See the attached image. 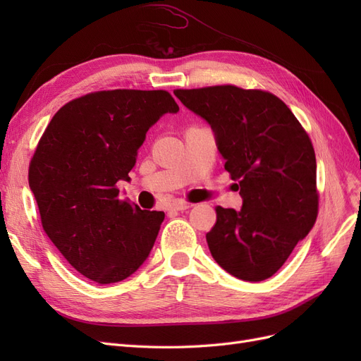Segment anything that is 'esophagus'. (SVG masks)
<instances>
[{
	"label": "esophagus",
	"mask_w": 361,
	"mask_h": 361,
	"mask_svg": "<svg viewBox=\"0 0 361 361\" xmlns=\"http://www.w3.org/2000/svg\"><path fill=\"white\" fill-rule=\"evenodd\" d=\"M191 206L192 204L190 202H187V200L176 199V200H173V203L170 204V209L171 211H185V209H190Z\"/></svg>",
	"instance_id": "34e87169"
}]
</instances>
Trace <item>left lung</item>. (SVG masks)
Wrapping results in <instances>:
<instances>
[{
    "mask_svg": "<svg viewBox=\"0 0 361 361\" xmlns=\"http://www.w3.org/2000/svg\"><path fill=\"white\" fill-rule=\"evenodd\" d=\"M216 137L243 197L241 211L216 206L206 241L216 264L245 281L274 276L318 216L316 158L288 105L265 90L232 84L174 90Z\"/></svg>",
    "mask_w": 361,
    "mask_h": 361,
    "instance_id": "8db88e82",
    "label": "left lung"
}]
</instances>
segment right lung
I'll use <instances>...</instances> for the list:
<instances>
[{
  "label": "right lung",
  "instance_id": "obj_1",
  "mask_svg": "<svg viewBox=\"0 0 361 361\" xmlns=\"http://www.w3.org/2000/svg\"><path fill=\"white\" fill-rule=\"evenodd\" d=\"M179 106L166 90H102L63 105L40 137L28 183L42 227L69 264L99 285L122 281L155 244L164 212L120 197L149 128Z\"/></svg>",
  "mask_w": 361,
  "mask_h": 361
}]
</instances>
